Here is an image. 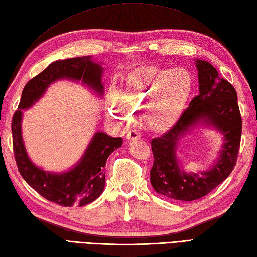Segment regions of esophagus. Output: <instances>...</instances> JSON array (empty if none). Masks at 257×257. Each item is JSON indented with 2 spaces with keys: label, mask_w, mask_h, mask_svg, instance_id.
<instances>
[{
  "label": "esophagus",
  "mask_w": 257,
  "mask_h": 257,
  "mask_svg": "<svg viewBox=\"0 0 257 257\" xmlns=\"http://www.w3.org/2000/svg\"><path fill=\"white\" fill-rule=\"evenodd\" d=\"M139 138H140V134L136 129H130L127 133L128 140H135V139H139Z\"/></svg>",
  "instance_id": "obj_1"
}]
</instances>
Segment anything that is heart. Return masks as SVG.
<instances>
[{
  "mask_svg": "<svg viewBox=\"0 0 257 257\" xmlns=\"http://www.w3.org/2000/svg\"><path fill=\"white\" fill-rule=\"evenodd\" d=\"M192 90L193 77L188 69L140 66L125 76L118 95L109 96L108 112L124 118L128 109L143 108L147 123L163 132L182 117Z\"/></svg>",
  "mask_w": 257,
  "mask_h": 257,
  "instance_id": "heart-1",
  "label": "heart"
}]
</instances>
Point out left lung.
Masks as SVG:
<instances>
[{"label": "left lung", "instance_id": "left-lung-1", "mask_svg": "<svg viewBox=\"0 0 257 257\" xmlns=\"http://www.w3.org/2000/svg\"><path fill=\"white\" fill-rule=\"evenodd\" d=\"M195 63L200 94L191 100L182 117L171 129L151 140L155 159L150 170L152 187L168 198L187 202L203 198L230 176L236 165L242 136V117L235 88L220 77L210 63L201 59H196ZM201 121L224 133L226 143L212 169L189 175L178 166L176 144L184 131Z\"/></svg>", "mask_w": 257, "mask_h": 257}]
</instances>
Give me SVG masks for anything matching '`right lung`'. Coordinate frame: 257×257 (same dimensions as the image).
I'll return each instance as SVG.
<instances>
[{
  "instance_id": "right-lung-1",
  "label": "right lung",
  "mask_w": 257,
  "mask_h": 257,
  "mask_svg": "<svg viewBox=\"0 0 257 257\" xmlns=\"http://www.w3.org/2000/svg\"><path fill=\"white\" fill-rule=\"evenodd\" d=\"M101 65L90 56L56 61L27 81L22 91L19 109L12 119L13 151L19 172L29 185L43 198L62 206H83L95 201L105 188L107 158L122 145L121 137L113 138L96 133L80 162L68 172L55 174L41 170L27 157L22 140V109L30 108L54 81L62 78L81 80L98 94H103Z\"/></svg>"
}]
</instances>
